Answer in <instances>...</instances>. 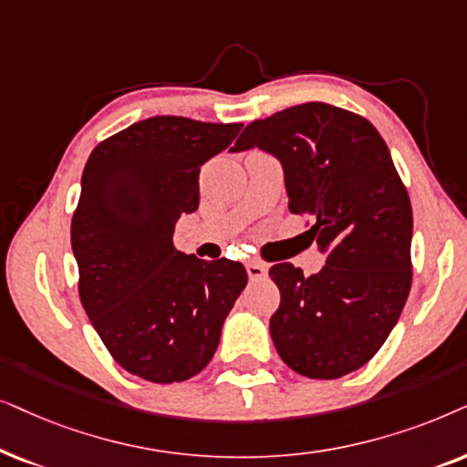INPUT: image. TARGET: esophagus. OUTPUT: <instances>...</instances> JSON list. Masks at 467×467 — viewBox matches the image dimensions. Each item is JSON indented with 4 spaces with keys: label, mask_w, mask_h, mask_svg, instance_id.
<instances>
[{
    "label": "esophagus",
    "mask_w": 467,
    "mask_h": 467,
    "mask_svg": "<svg viewBox=\"0 0 467 467\" xmlns=\"http://www.w3.org/2000/svg\"><path fill=\"white\" fill-rule=\"evenodd\" d=\"M247 275H250V279H265L266 277V265L258 263V260H252V263H247Z\"/></svg>",
    "instance_id": "34e87169"
}]
</instances>
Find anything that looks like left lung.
<instances>
[{"mask_svg":"<svg viewBox=\"0 0 467 467\" xmlns=\"http://www.w3.org/2000/svg\"><path fill=\"white\" fill-rule=\"evenodd\" d=\"M279 160L292 213L312 217L327 265L306 277L273 265L282 303L269 328L296 374L335 380L363 368L400 320L412 285V207L378 130L350 110L307 102L250 123L230 151Z\"/></svg>","mask_w":467,"mask_h":467,"instance_id":"obj_1","label":"left lung"}]
</instances>
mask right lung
<instances>
[{"label":"right lung","instance_id":"1","mask_svg":"<svg viewBox=\"0 0 467 467\" xmlns=\"http://www.w3.org/2000/svg\"><path fill=\"white\" fill-rule=\"evenodd\" d=\"M241 123L149 117L93 149L72 217L78 295L113 358L142 380L183 382L207 368L247 284L244 265L172 244L198 209V175Z\"/></svg>","mask_w":467,"mask_h":467}]
</instances>
